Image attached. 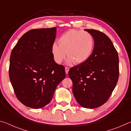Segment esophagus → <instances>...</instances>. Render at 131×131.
<instances>
[{"label": "esophagus", "instance_id": "1", "mask_svg": "<svg viewBox=\"0 0 131 131\" xmlns=\"http://www.w3.org/2000/svg\"><path fill=\"white\" fill-rule=\"evenodd\" d=\"M65 73H66V74H68V72H69V68H68V67H65Z\"/></svg>", "mask_w": 131, "mask_h": 131}]
</instances>
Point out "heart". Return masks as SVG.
I'll use <instances>...</instances> for the list:
<instances>
[{"label": "heart", "mask_w": 131, "mask_h": 131, "mask_svg": "<svg viewBox=\"0 0 131 131\" xmlns=\"http://www.w3.org/2000/svg\"><path fill=\"white\" fill-rule=\"evenodd\" d=\"M58 44L52 45L51 53L55 62L61 63L66 55L67 63L80 64L86 62L92 55L94 40L92 35L86 31L71 30L58 39Z\"/></svg>", "instance_id": "1"}]
</instances>
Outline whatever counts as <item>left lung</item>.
I'll use <instances>...</instances> for the list:
<instances>
[{
    "mask_svg": "<svg viewBox=\"0 0 131 131\" xmlns=\"http://www.w3.org/2000/svg\"><path fill=\"white\" fill-rule=\"evenodd\" d=\"M92 35L94 49L84 63L69 70L77 102L86 108L100 107L108 100L119 77V58L111 39L103 32L84 29Z\"/></svg>",
    "mask_w": 131,
    "mask_h": 131,
    "instance_id": "1",
    "label": "left lung"
}]
</instances>
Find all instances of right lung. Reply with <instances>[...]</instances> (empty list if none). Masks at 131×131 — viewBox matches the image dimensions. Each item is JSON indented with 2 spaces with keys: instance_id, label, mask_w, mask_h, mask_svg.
<instances>
[{
  "instance_id": "right-lung-1",
  "label": "right lung",
  "mask_w": 131,
  "mask_h": 131,
  "mask_svg": "<svg viewBox=\"0 0 131 131\" xmlns=\"http://www.w3.org/2000/svg\"><path fill=\"white\" fill-rule=\"evenodd\" d=\"M57 28L28 31L18 41L10 58L9 78L16 97L27 107L42 108L65 78V67L55 62L51 47Z\"/></svg>"
}]
</instances>
